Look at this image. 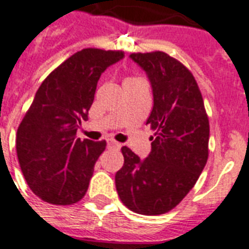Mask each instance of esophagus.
Wrapping results in <instances>:
<instances>
[{
	"mask_svg": "<svg viewBox=\"0 0 249 249\" xmlns=\"http://www.w3.org/2000/svg\"><path fill=\"white\" fill-rule=\"evenodd\" d=\"M107 147L112 148V150H119V148L121 147V144L119 143V142H116V141L108 140L107 141Z\"/></svg>",
	"mask_w": 249,
	"mask_h": 249,
	"instance_id": "esophagus-1",
	"label": "esophagus"
}]
</instances>
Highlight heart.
<instances>
[{
	"label": "heart",
	"instance_id": "1",
	"mask_svg": "<svg viewBox=\"0 0 249 249\" xmlns=\"http://www.w3.org/2000/svg\"><path fill=\"white\" fill-rule=\"evenodd\" d=\"M134 80H136V79H126V80H125V83H126V81H134Z\"/></svg>",
	"mask_w": 249,
	"mask_h": 249
}]
</instances>
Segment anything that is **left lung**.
Listing matches in <instances>:
<instances>
[{
  "label": "left lung",
  "instance_id": "left-lung-1",
  "mask_svg": "<svg viewBox=\"0 0 249 249\" xmlns=\"http://www.w3.org/2000/svg\"><path fill=\"white\" fill-rule=\"evenodd\" d=\"M129 58L151 84L154 107L146 124L155 129L146 159L126 146L124 165L115 176L121 201L146 216L173 209L196 183L208 159L209 121L191 72L163 52Z\"/></svg>",
  "mask_w": 249,
  "mask_h": 249
}]
</instances>
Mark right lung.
Wrapping results in <instances>:
<instances>
[{
    "mask_svg": "<svg viewBox=\"0 0 249 249\" xmlns=\"http://www.w3.org/2000/svg\"><path fill=\"white\" fill-rule=\"evenodd\" d=\"M123 52L84 49L44 80L17 132V154L29 189L42 200L70 205L83 199L106 141L76 137L94 101L98 80Z\"/></svg>",
    "mask_w": 249,
    "mask_h": 249,
    "instance_id": "1",
    "label": "right lung"
}]
</instances>
